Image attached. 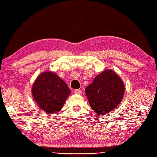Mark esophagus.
Returning a JSON list of instances; mask_svg holds the SVG:
<instances>
[{
    "mask_svg": "<svg viewBox=\"0 0 157 157\" xmlns=\"http://www.w3.org/2000/svg\"><path fill=\"white\" fill-rule=\"evenodd\" d=\"M75 93L76 94H81L82 90H75Z\"/></svg>",
    "mask_w": 157,
    "mask_h": 157,
    "instance_id": "esophagus-1",
    "label": "esophagus"
}]
</instances>
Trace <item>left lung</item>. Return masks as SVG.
Returning <instances> with one entry per match:
<instances>
[{
    "label": "left lung",
    "mask_w": 157,
    "mask_h": 157,
    "mask_svg": "<svg viewBox=\"0 0 157 157\" xmlns=\"http://www.w3.org/2000/svg\"><path fill=\"white\" fill-rule=\"evenodd\" d=\"M90 106L98 115H105L119 105L124 94L122 80L111 70L99 74L85 88Z\"/></svg>",
    "instance_id": "obj_1"
}]
</instances>
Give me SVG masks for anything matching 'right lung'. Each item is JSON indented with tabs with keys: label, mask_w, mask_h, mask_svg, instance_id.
I'll list each match as a JSON object with an SVG mask.
<instances>
[{
	"label": "right lung",
	"mask_w": 157,
	"mask_h": 157,
	"mask_svg": "<svg viewBox=\"0 0 157 157\" xmlns=\"http://www.w3.org/2000/svg\"><path fill=\"white\" fill-rule=\"evenodd\" d=\"M70 91L66 82L52 72L41 74L32 87L35 102L42 110L49 114L61 110Z\"/></svg>",
	"instance_id": "add662e5"
}]
</instances>
